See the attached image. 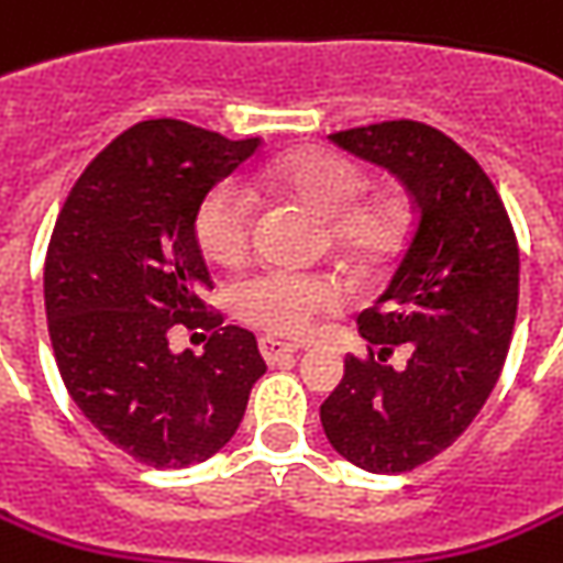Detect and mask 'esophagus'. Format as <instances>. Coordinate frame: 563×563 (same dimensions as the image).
I'll use <instances>...</instances> for the list:
<instances>
[{
	"instance_id": "esophagus-1",
	"label": "esophagus",
	"mask_w": 563,
	"mask_h": 563,
	"mask_svg": "<svg viewBox=\"0 0 563 563\" xmlns=\"http://www.w3.org/2000/svg\"><path fill=\"white\" fill-rule=\"evenodd\" d=\"M258 347H262V357L267 363H280V361H289V357H296L298 354V345L292 342H283L277 335H262L258 339Z\"/></svg>"
}]
</instances>
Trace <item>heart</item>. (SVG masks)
Wrapping results in <instances>:
<instances>
[{
    "instance_id": "1",
    "label": "heart",
    "mask_w": 563,
    "mask_h": 563,
    "mask_svg": "<svg viewBox=\"0 0 563 563\" xmlns=\"http://www.w3.org/2000/svg\"><path fill=\"white\" fill-rule=\"evenodd\" d=\"M258 185L305 202L327 218V233L339 250L357 258H376L397 243L407 224L400 200H363L366 175L342 153L296 151L274 159ZM252 197L236 181L212 185L194 212V236L209 262L236 267L250 255ZM345 305V286L330 274L311 271H265L243 283L240 313L274 335H308L323 313Z\"/></svg>"
}]
</instances>
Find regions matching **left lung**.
<instances>
[{"instance_id": "1", "label": "left lung", "mask_w": 563, "mask_h": 563, "mask_svg": "<svg viewBox=\"0 0 563 563\" xmlns=\"http://www.w3.org/2000/svg\"><path fill=\"white\" fill-rule=\"evenodd\" d=\"M330 141L397 175L416 218L391 283L357 317L369 357H345L320 422L363 472H412L472 426L503 373L518 240L487 172L426 122H376ZM394 350L408 354L404 367L387 363Z\"/></svg>"}]
</instances>
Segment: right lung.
Masks as SVG:
<instances>
[{"mask_svg": "<svg viewBox=\"0 0 563 563\" xmlns=\"http://www.w3.org/2000/svg\"><path fill=\"white\" fill-rule=\"evenodd\" d=\"M262 147L181 120L113 137L79 175L45 255V313L73 404L151 468L216 456L267 366L250 330L206 308L209 267L194 236L202 194ZM175 329H202V355H175Z\"/></svg>", "mask_w": 563, "mask_h": 563, "instance_id": "obj_1", "label": "right lung"}]
</instances>
